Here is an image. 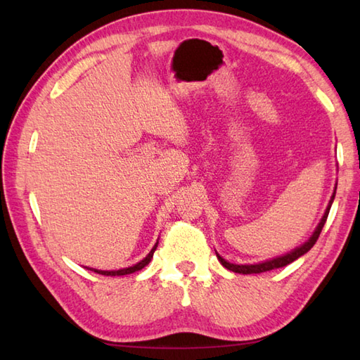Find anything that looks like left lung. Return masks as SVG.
Listing matches in <instances>:
<instances>
[{
	"instance_id": "1",
	"label": "left lung",
	"mask_w": 360,
	"mask_h": 360,
	"mask_svg": "<svg viewBox=\"0 0 360 360\" xmlns=\"http://www.w3.org/2000/svg\"><path fill=\"white\" fill-rule=\"evenodd\" d=\"M334 195H335V193H334ZM334 195H333V198H331L330 204H328L325 215H323L322 221H320V223H319V226H317V229L314 231V233H312L311 238H309L307 243H304V244H302L300 248L294 249L292 252H289V254H286V255L278 257V258H274V259H269V262H264V263H258V264H232V263L226 262V259H224L223 257H219V255L217 254V257H218V259H219V263L223 264V266L226 267V269L232 271V272H236V274H262V272H266V271L277 269V267L288 266L289 263L295 262V259H297L298 257H302V255L307 254V252H308L312 246H314L316 241L319 240V235H320V232H322V229H323V226H325V223H326L328 213H330L331 204H333V201H334Z\"/></svg>"
}]
</instances>
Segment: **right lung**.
I'll list each match as a JSON object with an SVG mask.
<instances>
[{
  "label": "right lung",
  "mask_w": 360,
  "mask_h": 360,
  "mask_svg": "<svg viewBox=\"0 0 360 360\" xmlns=\"http://www.w3.org/2000/svg\"><path fill=\"white\" fill-rule=\"evenodd\" d=\"M156 248H158V243L155 244V248L151 249L150 254L142 259V262H139V263L134 264V266H131V267H125V269H119V271H97V269H91V271H94V272H97V274H102V275H111V277H112V275H114V277H116V275H127V274L137 272V271H141L142 267H145V266H147V264L151 262L153 254H155Z\"/></svg>",
  "instance_id": "1"
}]
</instances>
